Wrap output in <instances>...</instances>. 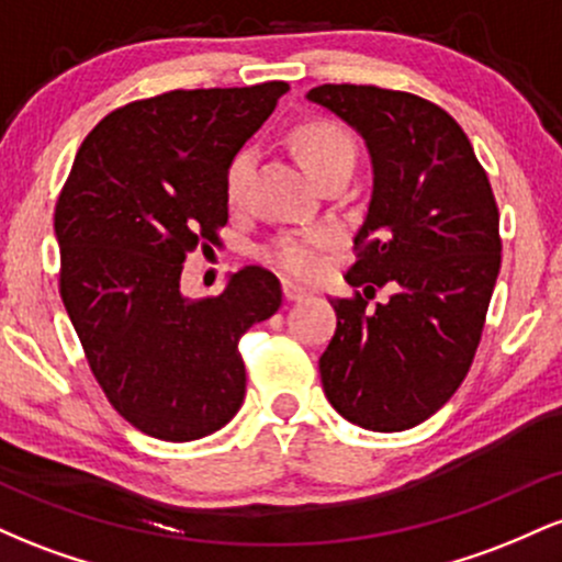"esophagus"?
Returning a JSON list of instances; mask_svg holds the SVG:
<instances>
[{"label":"esophagus","mask_w":562,"mask_h":562,"mask_svg":"<svg viewBox=\"0 0 562 562\" xmlns=\"http://www.w3.org/2000/svg\"><path fill=\"white\" fill-rule=\"evenodd\" d=\"M282 295H285V301H303L306 299V290H303L301 285H295V282L290 280H282Z\"/></svg>","instance_id":"esophagus-1"}]
</instances>
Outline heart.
Returning a JSON list of instances; mask_svg holds the SVG:
<instances>
[{"instance_id": "heart-1", "label": "heart", "mask_w": 562, "mask_h": 562, "mask_svg": "<svg viewBox=\"0 0 562 562\" xmlns=\"http://www.w3.org/2000/svg\"><path fill=\"white\" fill-rule=\"evenodd\" d=\"M293 147L299 153L303 169L308 171V177L317 182L325 171L335 169L340 164H353L357 158V147L353 139L330 121H312V124H303L295 128L293 134ZM256 166V150L254 147H243L235 153V158L229 160L227 173H224V192L232 205L240 203L248 190L250 171ZM330 240V232L327 229H314L306 232L301 237H282L269 248V261L274 263L282 272L306 277L317 269V248Z\"/></svg>"}]
</instances>
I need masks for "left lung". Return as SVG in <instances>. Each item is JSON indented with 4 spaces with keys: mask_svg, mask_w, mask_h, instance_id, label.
<instances>
[{
    "mask_svg": "<svg viewBox=\"0 0 562 562\" xmlns=\"http://www.w3.org/2000/svg\"><path fill=\"white\" fill-rule=\"evenodd\" d=\"M306 100L364 139L372 195L353 237L322 389L359 428L393 434L436 415L460 389L499 274V211L468 134L423 97L322 83ZM378 286L392 299L366 308Z\"/></svg>",
    "mask_w": 562,
    "mask_h": 562,
    "instance_id": "obj_1",
    "label": "left lung"
}]
</instances>
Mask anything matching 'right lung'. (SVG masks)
<instances>
[{
    "label": "right lung",
    "mask_w": 562,
    "mask_h": 562,
    "mask_svg": "<svg viewBox=\"0 0 562 562\" xmlns=\"http://www.w3.org/2000/svg\"><path fill=\"white\" fill-rule=\"evenodd\" d=\"M285 81L177 89L128 102L76 153L55 209L60 295L108 402L142 434L195 441L245 398L237 344L280 308L272 272L245 267L216 299L179 288L187 256L218 243L224 173Z\"/></svg>",
    "instance_id": "1"
}]
</instances>
